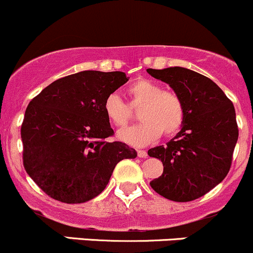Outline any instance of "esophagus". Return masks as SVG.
<instances>
[{
    "label": "esophagus",
    "mask_w": 253,
    "mask_h": 253,
    "mask_svg": "<svg viewBox=\"0 0 253 253\" xmlns=\"http://www.w3.org/2000/svg\"><path fill=\"white\" fill-rule=\"evenodd\" d=\"M137 156L145 159V157H147V152L145 150H137Z\"/></svg>",
    "instance_id": "esophagus-1"
}]
</instances>
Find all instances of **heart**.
Returning a JSON list of instances; mask_svg holds the SVG:
<instances>
[{"instance_id":"heart-1","label":"heart","mask_w":253,"mask_h":253,"mask_svg":"<svg viewBox=\"0 0 253 253\" xmlns=\"http://www.w3.org/2000/svg\"><path fill=\"white\" fill-rule=\"evenodd\" d=\"M129 94L132 104H142L137 126L118 132V139L132 146H145L161 136L162 131L169 136L181 129L184 122V106L181 97L151 80H137L130 84ZM104 114L117 127H124L131 114L126 104L117 93L109 94L103 104Z\"/></svg>"}]
</instances>
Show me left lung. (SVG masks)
<instances>
[{"label": "left lung", "mask_w": 253, "mask_h": 253, "mask_svg": "<svg viewBox=\"0 0 253 253\" xmlns=\"http://www.w3.org/2000/svg\"><path fill=\"white\" fill-rule=\"evenodd\" d=\"M181 97L184 122L166 145L152 147L164 173L150 182L156 193L173 202L201 198L226 177L239 137L232 102L211 79L186 67L147 69Z\"/></svg>", "instance_id": "8db88e82"}]
</instances>
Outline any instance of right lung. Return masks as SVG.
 <instances>
[{
    "instance_id": "obj_1",
    "label": "right lung",
    "mask_w": 253,
    "mask_h": 253,
    "mask_svg": "<svg viewBox=\"0 0 253 253\" xmlns=\"http://www.w3.org/2000/svg\"><path fill=\"white\" fill-rule=\"evenodd\" d=\"M122 71H87L56 80L31 101L21 127L27 173L51 198L84 203L104 191L114 167L136 151L113 135L103 104L127 81Z\"/></svg>"
}]
</instances>
